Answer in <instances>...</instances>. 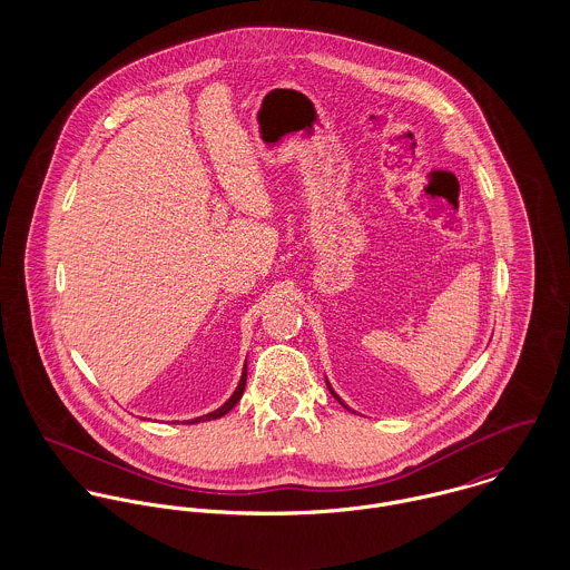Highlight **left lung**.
<instances>
[{"label": "left lung", "instance_id": "obj_1", "mask_svg": "<svg viewBox=\"0 0 570 570\" xmlns=\"http://www.w3.org/2000/svg\"><path fill=\"white\" fill-rule=\"evenodd\" d=\"M326 386H328V382H326ZM328 391H331V395H333V397H335V400H337V402H340V404H342V406L348 407V406H346V404H344V402H342V400H340V397H337V395H335V391H333V389H331V386H328ZM348 410H351V407H348Z\"/></svg>", "mask_w": 570, "mask_h": 570}]
</instances>
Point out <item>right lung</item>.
<instances>
[{
  "label": "right lung",
  "instance_id": "right-lung-1",
  "mask_svg": "<svg viewBox=\"0 0 570 570\" xmlns=\"http://www.w3.org/2000/svg\"><path fill=\"white\" fill-rule=\"evenodd\" d=\"M245 377H247V362L244 364V373H242V380H239V386H237V391L230 395V400L224 404V406L217 407V410H213V412H208V414H204V416H197V419H190L188 423H199V421H210V419H219V416H224V414H228L233 407L237 406V402L242 400V395H244L245 391Z\"/></svg>",
  "mask_w": 570,
  "mask_h": 570
}]
</instances>
